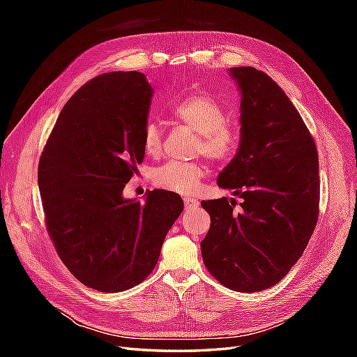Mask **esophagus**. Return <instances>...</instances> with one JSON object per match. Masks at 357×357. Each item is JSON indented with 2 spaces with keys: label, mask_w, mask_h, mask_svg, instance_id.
Masks as SVG:
<instances>
[{
  "label": "esophagus",
  "mask_w": 357,
  "mask_h": 357,
  "mask_svg": "<svg viewBox=\"0 0 357 357\" xmlns=\"http://www.w3.org/2000/svg\"><path fill=\"white\" fill-rule=\"evenodd\" d=\"M185 199V205H186V208H195V207H198L199 205V201L197 199V198H192V197H185L183 198Z\"/></svg>",
  "instance_id": "1"
}]
</instances>
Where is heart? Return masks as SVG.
Masks as SVG:
<instances>
[{"label": "heart", "instance_id": "b5f03b06", "mask_svg": "<svg viewBox=\"0 0 357 357\" xmlns=\"http://www.w3.org/2000/svg\"><path fill=\"white\" fill-rule=\"evenodd\" d=\"M171 114L181 123H186L198 137L197 152L215 162H225L234 156L238 146L235 129L226 125L222 105L207 95H190L171 107ZM143 147L146 153L158 155L162 149V132L155 121L146 123L143 131ZM207 168L201 162L168 160L152 171L156 186L171 192L189 195L198 188Z\"/></svg>", "mask_w": 357, "mask_h": 357}]
</instances>
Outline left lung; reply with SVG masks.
<instances>
[{"instance_id":"8db88e82","label":"left lung","mask_w":357,"mask_h":357,"mask_svg":"<svg viewBox=\"0 0 357 357\" xmlns=\"http://www.w3.org/2000/svg\"><path fill=\"white\" fill-rule=\"evenodd\" d=\"M241 93V139L218 185L241 198L202 201L201 241L211 275L236 291L277 284L304 253L319 218L317 149L283 89L253 67L229 68Z\"/></svg>"}]
</instances>
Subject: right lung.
Instances as JSON below:
<instances>
[{
  "instance_id": "add662e5",
  "label": "right lung",
  "mask_w": 357,
  "mask_h": 357,
  "mask_svg": "<svg viewBox=\"0 0 357 357\" xmlns=\"http://www.w3.org/2000/svg\"><path fill=\"white\" fill-rule=\"evenodd\" d=\"M153 89L138 71L105 73L75 92L58 117L38 164L46 226L70 273L116 294L153 271L183 211L178 193L155 189L123 198L143 162Z\"/></svg>"
}]
</instances>
